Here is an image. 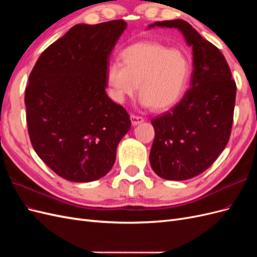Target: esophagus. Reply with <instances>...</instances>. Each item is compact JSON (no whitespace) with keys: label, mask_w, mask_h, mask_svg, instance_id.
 Listing matches in <instances>:
<instances>
[{"label":"esophagus","mask_w":257,"mask_h":257,"mask_svg":"<svg viewBox=\"0 0 257 257\" xmlns=\"http://www.w3.org/2000/svg\"><path fill=\"white\" fill-rule=\"evenodd\" d=\"M131 121L133 125H138V124H141L144 122V118L143 116H139V115H135V114H131Z\"/></svg>","instance_id":"obj_1"}]
</instances>
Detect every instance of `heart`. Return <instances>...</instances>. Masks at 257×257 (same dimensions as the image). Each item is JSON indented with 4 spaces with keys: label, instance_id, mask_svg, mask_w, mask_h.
<instances>
[{
    "label": "heart",
    "instance_id": "obj_1",
    "mask_svg": "<svg viewBox=\"0 0 257 257\" xmlns=\"http://www.w3.org/2000/svg\"><path fill=\"white\" fill-rule=\"evenodd\" d=\"M122 63L114 62L107 71V84L112 98L122 103L137 90L141 104L162 111L176 105L183 96L191 76V63L185 54L166 46L144 42L121 52Z\"/></svg>",
    "mask_w": 257,
    "mask_h": 257
}]
</instances>
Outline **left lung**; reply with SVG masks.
Returning a JSON list of instances; mask_svg holds the SVG:
<instances>
[{
    "mask_svg": "<svg viewBox=\"0 0 257 257\" xmlns=\"http://www.w3.org/2000/svg\"><path fill=\"white\" fill-rule=\"evenodd\" d=\"M154 27L178 29L193 49L191 88L172 109L151 120V167L163 179L181 181L205 172L226 147L237 88L221 51L189 22L157 21L148 28Z\"/></svg>",
    "mask_w": 257,
    "mask_h": 257,
    "instance_id": "8db88e82",
    "label": "left lung"
}]
</instances>
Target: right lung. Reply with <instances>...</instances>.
<instances>
[{
  "label": "right lung",
  "instance_id": "right-lung-1",
  "mask_svg": "<svg viewBox=\"0 0 257 257\" xmlns=\"http://www.w3.org/2000/svg\"><path fill=\"white\" fill-rule=\"evenodd\" d=\"M124 20L74 26L38 58L25 103L35 152L60 177L91 182L112 168L130 115L108 97L109 56Z\"/></svg>",
  "mask_w": 257,
  "mask_h": 257
}]
</instances>
